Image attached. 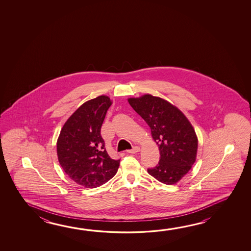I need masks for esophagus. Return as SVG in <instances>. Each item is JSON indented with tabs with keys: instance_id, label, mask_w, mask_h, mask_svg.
I'll list each match as a JSON object with an SVG mask.
<instances>
[{
	"instance_id": "34e87169",
	"label": "esophagus",
	"mask_w": 251,
	"mask_h": 251,
	"mask_svg": "<svg viewBox=\"0 0 251 251\" xmlns=\"http://www.w3.org/2000/svg\"><path fill=\"white\" fill-rule=\"evenodd\" d=\"M128 153H136V152H138V151H140V148L138 147V146H134L131 150H127V151Z\"/></svg>"
}]
</instances>
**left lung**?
I'll list each match as a JSON object with an SVG mask.
<instances>
[{
    "mask_svg": "<svg viewBox=\"0 0 251 251\" xmlns=\"http://www.w3.org/2000/svg\"><path fill=\"white\" fill-rule=\"evenodd\" d=\"M151 127L160 159L147 171L158 181L176 184L191 169L197 158L198 136L189 120L176 106L161 98L145 94L127 100Z\"/></svg>",
    "mask_w": 251,
    "mask_h": 251,
    "instance_id": "8db88e82",
    "label": "left lung"
}]
</instances>
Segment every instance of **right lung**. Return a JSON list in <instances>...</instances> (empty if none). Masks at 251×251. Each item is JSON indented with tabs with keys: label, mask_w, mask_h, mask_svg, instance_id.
I'll use <instances>...</instances> for the list:
<instances>
[{
	"label": "right lung",
	"mask_w": 251,
	"mask_h": 251,
	"mask_svg": "<svg viewBox=\"0 0 251 251\" xmlns=\"http://www.w3.org/2000/svg\"><path fill=\"white\" fill-rule=\"evenodd\" d=\"M110 99L101 95L84 103L63 125L58 160L69 177L85 188L105 184L117 173L120 159L109 157L100 135Z\"/></svg>",
	"instance_id": "obj_1"
}]
</instances>
